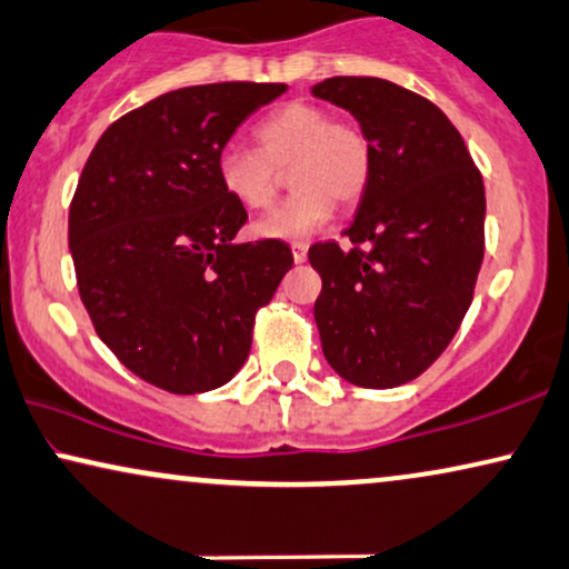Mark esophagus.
I'll return each instance as SVG.
<instances>
[{"mask_svg":"<svg viewBox=\"0 0 569 569\" xmlns=\"http://www.w3.org/2000/svg\"><path fill=\"white\" fill-rule=\"evenodd\" d=\"M292 258L295 263H302L308 258V246L306 242H292Z\"/></svg>","mask_w":569,"mask_h":569,"instance_id":"1","label":"esophagus"}]
</instances>
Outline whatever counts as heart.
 I'll use <instances>...</instances> for the list:
<instances>
[{"label":"heart","mask_w":569,"mask_h":569,"mask_svg":"<svg viewBox=\"0 0 569 569\" xmlns=\"http://www.w3.org/2000/svg\"><path fill=\"white\" fill-rule=\"evenodd\" d=\"M253 149L219 153V186L248 211H263L279 193V172L290 167L292 196L256 224L261 238L302 240L327 224L335 203H358L373 177V143L352 120L327 107L290 101L253 124Z\"/></svg>","instance_id":"heart-1"}]
</instances>
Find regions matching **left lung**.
Instances as JSON below:
<instances>
[{
    "instance_id": "8db88e82",
    "label": "left lung",
    "mask_w": 569,
    "mask_h": 569,
    "mask_svg": "<svg viewBox=\"0 0 569 569\" xmlns=\"http://www.w3.org/2000/svg\"><path fill=\"white\" fill-rule=\"evenodd\" d=\"M313 96L348 109L373 143L371 186L345 230L352 248L308 250L323 358L356 387L392 389L447 350L473 302L483 177L447 114L408 88L337 76Z\"/></svg>"
}]
</instances>
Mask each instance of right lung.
Listing matches in <instances>:
<instances>
[{"mask_svg":"<svg viewBox=\"0 0 569 569\" xmlns=\"http://www.w3.org/2000/svg\"><path fill=\"white\" fill-rule=\"evenodd\" d=\"M284 83L177 88L109 124L70 203V253L96 335L153 387L198 395L246 363L256 313L292 269L284 240L232 242L248 211L217 159Z\"/></svg>","mask_w":569,"mask_h":569,"instance_id":"add662e5","label":"right lung"}]
</instances>
